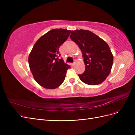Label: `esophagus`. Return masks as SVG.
I'll use <instances>...</instances> for the list:
<instances>
[{
	"label": "esophagus",
	"mask_w": 135,
	"mask_h": 135,
	"mask_svg": "<svg viewBox=\"0 0 135 135\" xmlns=\"http://www.w3.org/2000/svg\"><path fill=\"white\" fill-rule=\"evenodd\" d=\"M75 62H73V63L72 64V66H73V67H74V66H75Z\"/></svg>",
	"instance_id": "34e87169"
}]
</instances>
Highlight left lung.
<instances>
[{
	"label": "left lung",
	"mask_w": 135,
	"mask_h": 135,
	"mask_svg": "<svg viewBox=\"0 0 135 135\" xmlns=\"http://www.w3.org/2000/svg\"><path fill=\"white\" fill-rule=\"evenodd\" d=\"M82 52L85 69L80 79L88 85H97L106 79L111 71L113 56L104 40L89 30L71 31L70 36Z\"/></svg>",
	"instance_id": "8db88e82"
}]
</instances>
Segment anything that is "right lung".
Listing matches in <instances>:
<instances>
[{
	"label": "right lung",
	"instance_id": "right-lung-1",
	"mask_svg": "<svg viewBox=\"0 0 135 135\" xmlns=\"http://www.w3.org/2000/svg\"><path fill=\"white\" fill-rule=\"evenodd\" d=\"M71 31L55 28L47 32L35 43L28 56V64L35 80L44 88L55 89L65 80L70 66L60 56L59 48Z\"/></svg>",
	"mask_w": 135,
	"mask_h": 135
}]
</instances>
